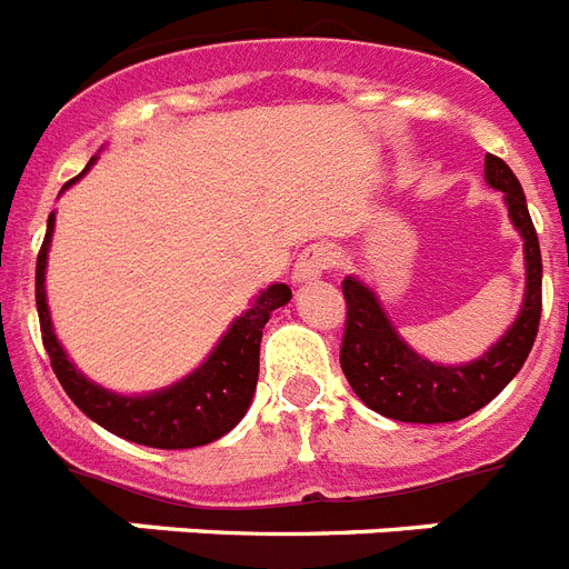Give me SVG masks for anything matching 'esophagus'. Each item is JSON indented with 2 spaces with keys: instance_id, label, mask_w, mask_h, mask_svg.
I'll return each mask as SVG.
<instances>
[{
  "instance_id": "obj_1",
  "label": "esophagus",
  "mask_w": 569,
  "mask_h": 569,
  "mask_svg": "<svg viewBox=\"0 0 569 569\" xmlns=\"http://www.w3.org/2000/svg\"><path fill=\"white\" fill-rule=\"evenodd\" d=\"M333 259H337V256H333V250L328 244H310L308 250L299 256V261H296L293 281H299V284L317 281L325 270H331Z\"/></svg>"
}]
</instances>
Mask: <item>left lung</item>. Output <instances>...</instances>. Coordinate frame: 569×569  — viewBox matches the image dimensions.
I'll use <instances>...</instances> for the list:
<instances>
[{"instance_id": "1", "label": "left lung", "mask_w": 569, "mask_h": 569, "mask_svg": "<svg viewBox=\"0 0 569 569\" xmlns=\"http://www.w3.org/2000/svg\"><path fill=\"white\" fill-rule=\"evenodd\" d=\"M487 183L503 192L509 221L523 238L527 290L518 319L483 357L466 366H440L406 345L380 299L366 281H342L345 319L339 366L353 395L377 415L400 423H455L475 415L501 395L527 362L541 322V247L516 172L501 158L487 154Z\"/></svg>"}]
</instances>
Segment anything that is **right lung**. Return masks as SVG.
<instances>
[{
	"label": "right lung",
	"instance_id": "add662e5",
	"mask_svg": "<svg viewBox=\"0 0 569 569\" xmlns=\"http://www.w3.org/2000/svg\"><path fill=\"white\" fill-rule=\"evenodd\" d=\"M91 163L77 174L74 181L89 172ZM74 181H68L62 189H68ZM51 236L53 212L48 216L46 241L37 256V313H40L42 345L51 357L53 373L66 388V395L74 400L77 409L111 435L140 446H152V449H196V446L212 443L236 429L250 409L256 382H259L261 331L270 322V313L290 302L293 293L288 284H270L267 290H261L256 302L227 328L216 351L181 382L160 388L152 395H114L109 388L91 382L89 377H82L53 333L46 302V264Z\"/></svg>",
	"mask_w": 569,
	"mask_h": 569
}]
</instances>
